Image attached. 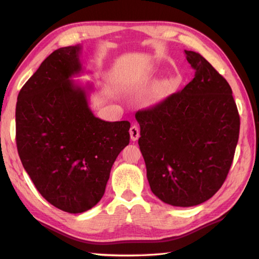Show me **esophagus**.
<instances>
[{
	"label": "esophagus",
	"mask_w": 259,
	"mask_h": 259,
	"mask_svg": "<svg viewBox=\"0 0 259 259\" xmlns=\"http://www.w3.org/2000/svg\"><path fill=\"white\" fill-rule=\"evenodd\" d=\"M140 136V133H139V128L137 125H133L130 128V137H131V140H134V142H136V140H138Z\"/></svg>",
	"instance_id": "obj_1"
}]
</instances>
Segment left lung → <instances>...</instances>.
Instances as JSON below:
<instances>
[{"instance_id":"1","label":"left lung","mask_w":259,"mask_h":259,"mask_svg":"<svg viewBox=\"0 0 259 259\" xmlns=\"http://www.w3.org/2000/svg\"><path fill=\"white\" fill-rule=\"evenodd\" d=\"M183 90L136 113L151 190L164 203L193 207L222 187L233 162L240 116L229 83L198 52Z\"/></svg>"}]
</instances>
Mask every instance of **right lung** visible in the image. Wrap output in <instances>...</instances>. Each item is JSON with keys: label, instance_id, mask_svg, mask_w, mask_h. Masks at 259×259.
Returning <instances> with one entry per match:
<instances>
[{"label": "right lung", "instance_id": "1", "mask_svg": "<svg viewBox=\"0 0 259 259\" xmlns=\"http://www.w3.org/2000/svg\"><path fill=\"white\" fill-rule=\"evenodd\" d=\"M81 46L55 50L21 88L16 106L17 150L48 202L80 213L103 198L112 165L130 142V122L96 117L88 90L71 80L82 71Z\"/></svg>", "mask_w": 259, "mask_h": 259}]
</instances>
